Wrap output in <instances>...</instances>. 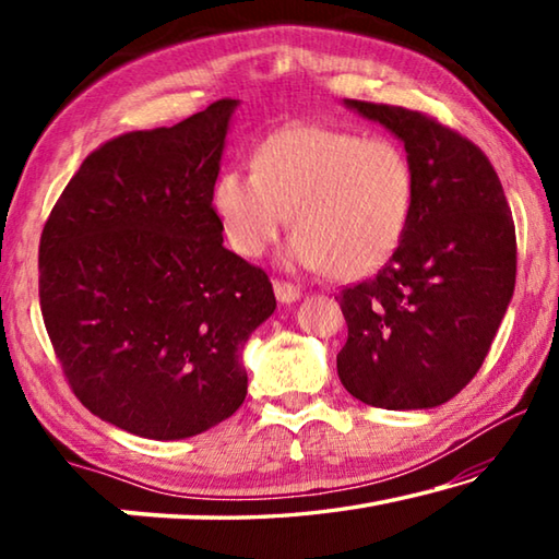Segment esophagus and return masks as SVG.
<instances>
[{"label": "esophagus", "instance_id": "obj_1", "mask_svg": "<svg viewBox=\"0 0 559 559\" xmlns=\"http://www.w3.org/2000/svg\"><path fill=\"white\" fill-rule=\"evenodd\" d=\"M273 293H276V298L281 302H293L302 296V290L298 286H293V283L286 281H273Z\"/></svg>", "mask_w": 559, "mask_h": 559}]
</instances>
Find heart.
I'll use <instances>...</instances> for the list:
<instances>
[{
    "instance_id": "heart-1",
    "label": "heart",
    "mask_w": 559,
    "mask_h": 559,
    "mask_svg": "<svg viewBox=\"0 0 559 559\" xmlns=\"http://www.w3.org/2000/svg\"><path fill=\"white\" fill-rule=\"evenodd\" d=\"M414 194V165L396 140L290 126L257 147L253 173L222 169L212 206L226 243L243 259L261 257L290 219V263L359 278L392 259Z\"/></svg>"
}]
</instances>
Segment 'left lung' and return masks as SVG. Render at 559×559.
I'll use <instances>...</instances> for the list:
<instances>
[{
    "label": "left lung",
    "mask_w": 559,
    "mask_h": 559,
    "mask_svg": "<svg viewBox=\"0 0 559 559\" xmlns=\"http://www.w3.org/2000/svg\"><path fill=\"white\" fill-rule=\"evenodd\" d=\"M404 143L416 177L409 226L372 278L340 293L337 377L382 409L449 402L484 365L515 288V224L484 150L437 118L345 100Z\"/></svg>",
    "instance_id": "1"
}]
</instances>
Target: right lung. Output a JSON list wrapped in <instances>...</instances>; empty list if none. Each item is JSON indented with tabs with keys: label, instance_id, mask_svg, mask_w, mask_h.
<instances>
[{
	"label": "right lung",
	"instance_id": "add662e5",
	"mask_svg": "<svg viewBox=\"0 0 559 559\" xmlns=\"http://www.w3.org/2000/svg\"><path fill=\"white\" fill-rule=\"evenodd\" d=\"M103 143L53 204L39 243L46 333L73 394L135 437L229 419L241 349L276 310L266 271L224 249L212 189L236 108Z\"/></svg>",
	"mask_w": 559,
	"mask_h": 559
}]
</instances>
